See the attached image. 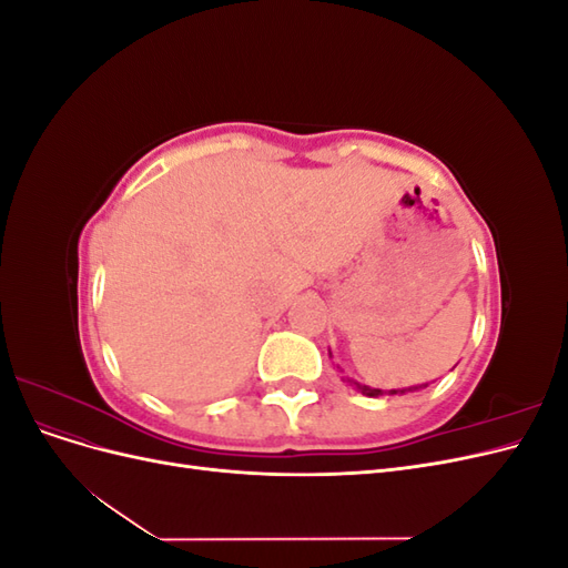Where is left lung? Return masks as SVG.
<instances>
[{"instance_id":"left-lung-1","label":"left lung","mask_w":568,"mask_h":568,"mask_svg":"<svg viewBox=\"0 0 568 568\" xmlns=\"http://www.w3.org/2000/svg\"><path fill=\"white\" fill-rule=\"evenodd\" d=\"M329 357H332V353H329ZM343 382H348L353 388H357L359 393L363 395H369V398H379V395H405V393H415V390H422V388H426L428 384H419V386H409V388H390V390H382V388H369V386H365V384H357V382H353L351 376H343Z\"/></svg>"}]
</instances>
